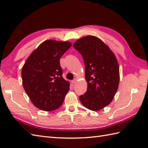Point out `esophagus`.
Returning <instances> with one entry per match:
<instances>
[{
	"mask_svg": "<svg viewBox=\"0 0 148 148\" xmlns=\"http://www.w3.org/2000/svg\"><path fill=\"white\" fill-rule=\"evenodd\" d=\"M76 81H77V79H73V80L72 81V84L76 83Z\"/></svg>",
	"mask_w": 148,
	"mask_h": 148,
	"instance_id": "esophagus-1",
	"label": "esophagus"
}]
</instances>
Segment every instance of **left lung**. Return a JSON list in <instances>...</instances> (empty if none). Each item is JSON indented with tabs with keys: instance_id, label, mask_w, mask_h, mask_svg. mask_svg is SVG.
<instances>
[{
	"instance_id": "obj_1",
	"label": "left lung",
	"mask_w": 148,
	"mask_h": 148,
	"mask_svg": "<svg viewBox=\"0 0 148 148\" xmlns=\"http://www.w3.org/2000/svg\"><path fill=\"white\" fill-rule=\"evenodd\" d=\"M73 46L83 56L88 83L87 91L79 100L86 108L99 111L111 102L118 88L117 59L109 47L95 36L82 37Z\"/></svg>"
}]
</instances>
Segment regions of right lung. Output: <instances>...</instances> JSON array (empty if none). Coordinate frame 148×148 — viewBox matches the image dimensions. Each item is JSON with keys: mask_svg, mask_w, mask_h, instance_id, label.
Returning a JSON list of instances; mask_svg holds the SVG:
<instances>
[{"mask_svg": "<svg viewBox=\"0 0 148 148\" xmlns=\"http://www.w3.org/2000/svg\"><path fill=\"white\" fill-rule=\"evenodd\" d=\"M71 46L69 42L45 40L31 53L22 67L24 90L38 109L52 111L64 102L70 83L62 77L60 59Z\"/></svg>", "mask_w": 148, "mask_h": 148, "instance_id": "right-lung-1", "label": "right lung"}]
</instances>
